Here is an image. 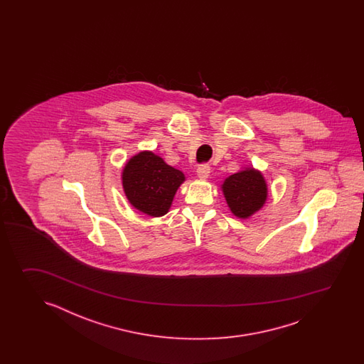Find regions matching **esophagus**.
<instances>
[{"instance_id":"obj_1","label":"esophagus","mask_w":364,"mask_h":364,"mask_svg":"<svg viewBox=\"0 0 364 364\" xmlns=\"http://www.w3.org/2000/svg\"><path fill=\"white\" fill-rule=\"evenodd\" d=\"M196 173H198L199 178H208L209 173H210V166H209L208 164H201V165H199Z\"/></svg>"}]
</instances>
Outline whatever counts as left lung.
<instances>
[{
  "mask_svg": "<svg viewBox=\"0 0 364 364\" xmlns=\"http://www.w3.org/2000/svg\"><path fill=\"white\" fill-rule=\"evenodd\" d=\"M223 191L232 213L240 218H247L259 210L267 199L265 181L254 169L235 173L225 179Z\"/></svg>",
  "mask_w": 364,
  "mask_h": 364,
  "instance_id": "obj_1",
  "label": "left lung"
}]
</instances>
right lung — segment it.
<instances>
[{
	"label": "right lung",
	"instance_id": "right-lung-1",
	"mask_svg": "<svg viewBox=\"0 0 364 364\" xmlns=\"http://www.w3.org/2000/svg\"><path fill=\"white\" fill-rule=\"evenodd\" d=\"M185 181L178 169L165 164L152 152H140L124 166V193L132 205L148 216H164L171 208L174 193Z\"/></svg>",
	"mask_w": 364,
	"mask_h": 364
}]
</instances>
